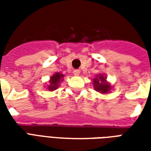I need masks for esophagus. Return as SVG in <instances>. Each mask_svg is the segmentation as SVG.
<instances>
[{
    "mask_svg": "<svg viewBox=\"0 0 151 151\" xmlns=\"http://www.w3.org/2000/svg\"><path fill=\"white\" fill-rule=\"evenodd\" d=\"M73 73L75 76H78L79 73H80V70H79V69H74V70L73 71Z\"/></svg>",
    "mask_w": 151,
    "mask_h": 151,
    "instance_id": "1",
    "label": "esophagus"
}]
</instances>
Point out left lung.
<instances>
[{
  "label": "left lung",
  "mask_w": 151,
  "mask_h": 151,
  "mask_svg": "<svg viewBox=\"0 0 151 151\" xmlns=\"http://www.w3.org/2000/svg\"><path fill=\"white\" fill-rule=\"evenodd\" d=\"M105 79L106 78H104V77L103 75H99L98 78L94 79V87L95 91L100 93H108L110 91L111 86L106 82Z\"/></svg>",
  "instance_id": "1"
}]
</instances>
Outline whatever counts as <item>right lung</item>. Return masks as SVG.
Listing matches in <instances>:
<instances>
[{
  "mask_svg": "<svg viewBox=\"0 0 151 151\" xmlns=\"http://www.w3.org/2000/svg\"><path fill=\"white\" fill-rule=\"evenodd\" d=\"M63 77H64V75H63L62 73H56L52 77H51L50 85L47 87L48 90L49 91H54V90H56L59 86L60 81H62Z\"/></svg>",
  "mask_w": 151,
  "mask_h": 151,
  "instance_id": "add662e5",
  "label": "right lung"
}]
</instances>
